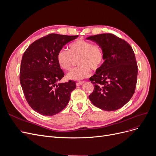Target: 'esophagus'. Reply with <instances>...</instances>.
I'll list each match as a JSON object with an SVG mask.
<instances>
[{
	"label": "esophagus",
	"instance_id": "esophagus-1",
	"mask_svg": "<svg viewBox=\"0 0 156 156\" xmlns=\"http://www.w3.org/2000/svg\"><path fill=\"white\" fill-rule=\"evenodd\" d=\"M84 83V81H78V82L77 83V86L82 85V84H83Z\"/></svg>",
	"mask_w": 156,
	"mask_h": 156
}]
</instances>
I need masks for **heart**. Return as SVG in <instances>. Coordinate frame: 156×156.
I'll return each instance as SVG.
<instances>
[{"mask_svg":"<svg viewBox=\"0 0 156 156\" xmlns=\"http://www.w3.org/2000/svg\"><path fill=\"white\" fill-rule=\"evenodd\" d=\"M77 59L79 66L67 74V78L73 81L86 78L91 74V69L97 71L102 67L105 60L104 49L100 44L78 40L69 45V51L60 49L56 55L58 65L64 70H69Z\"/></svg>","mask_w":156,"mask_h":156,"instance_id":"heart-1","label":"heart"}]
</instances>
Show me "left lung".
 <instances>
[{"label":"left lung","mask_w":156,"mask_h":156,"mask_svg":"<svg viewBox=\"0 0 156 156\" xmlns=\"http://www.w3.org/2000/svg\"><path fill=\"white\" fill-rule=\"evenodd\" d=\"M87 39L101 45L105 53L102 67L89 79L94 88L88 98L102 110L116 111L130 100L135 90L138 67L133 50L126 41L109 33Z\"/></svg>","instance_id":"left-lung-1"}]
</instances>
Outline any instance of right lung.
<instances>
[{
  "label": "right lung",
  "instance_id": "1",
  "mask_svg": "<svg viewBox=\"0 0 156 156\" xmlns=\"http://www.w3.org/2000/svg\"><path fill=\"white\" fill-rule=\"evenodd\" d=\"M78 36L50 34L31 44L23 55L20 83L27 101L33 110L44 116H53L67 106L73 81L58 83L64 73L56 60L58 52Z\"/></svg>",
  "mask_w": 156,
  "mask_h": 156
}]
</instances>
